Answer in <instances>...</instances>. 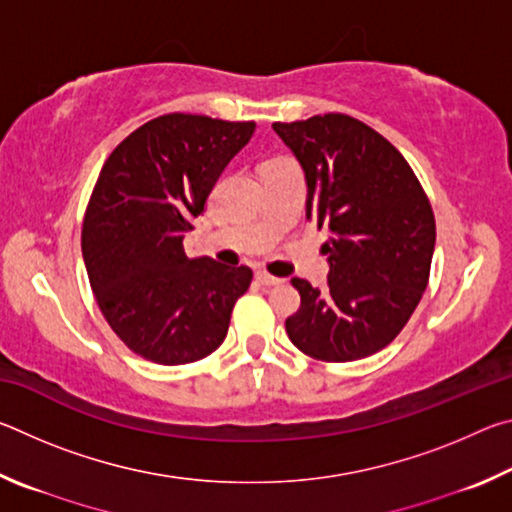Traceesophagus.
<instances>
[{"label": "esophagus", "mask_w": 512, "mask_h": 512, "mask_svg": "<svg viewBox=\"0 0 512 512\" xmlns=\"http://www.w3.org/2000/svg\"><path fill=\"white\" fill-rule=\"evenodd\" d=\"M255 277H257V282L262 284V287H277V284H282V282H284V280H280V277L268 275L266 271H257V273H255Z\"/></svg>", "instance_id": "34e87169"}]
</instances>
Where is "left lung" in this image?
Masks as SVG:
<instances>
[{
	"label": "left lung",
	"mask_w": 512,
	"mask_h": 512,
	"mask_svg": "<svg viewBox=\"0 0 512 512\" xmlns=\"http://www.w3.org/2000/svg\"><path fill=\"white\" fill-rule=\"evenodd\" d=\"M307 180V219L329 230L327 287L293 277L287 334L320 361H357L402 332L427 289L436 223L409 162L348 115L273 124Z\"/></svg>",
	"instance_id": "left-lung-1"
}]
</instances>
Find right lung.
<instances>
[{
  "label": "right lung",
  "mask_w": 512,
  "mask_h": 512,
  "mask_svg": "<svg viewBox=\"0 0 512 512\" xmlns=\"http://www.w3.org/2000/svg\"><path fill=\"white\" fill-rule=\"evenodd\" d=\"M253 133V121L164 115L103 164L83 221V262L108 325L144 359L192 363L228 334L253 271L189 259L183 239Z\"/></svg>",
  "instance_id": "obj_1"
}]
</instances>
